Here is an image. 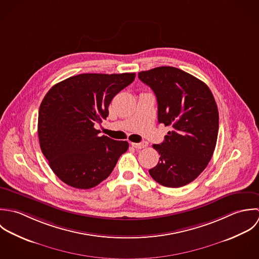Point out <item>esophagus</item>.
<instances>
[{
  "mask_svg": "<svg viewBox=\"0 0 259 259\" xmlns=\"http://www.w3.org/2000/svg\"><path fill=\"white\" fill-rule=\"evenodd\" d=\"M131 145L136 148V149H143L145 147H147L148 143L147 142H141V143H131Z\"/></svg>",
  "mask_w": 259,
  "mask_h": 259,
  "instance_id": "1",
  "label": "esophagus"
}]
</instances>
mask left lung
I'll use <instances>...</instances> for the list:
<instances>
[{
	"instance_id": "8db88e82",
	"label": "left lung",
	"mask_w": 259,
	"mask_h": 259,
	"mask_svg": "<svg viewBox=\"0 0 259 259\" xmlns=\"http://www.w3.org/2000/svg\"><path fill=\"white\" fill-rule=\"evenodd\" d=\"M138 77L155 93L158 122L172 128L161 144L153 145L160 158L149 174L163 186H184L213 155L219 126L214 97L204 82L178 68L157 67Z\"/></svg>"
}]
</instances>
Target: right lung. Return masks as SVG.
<instances>
[{
    "mask_svg": "<svg viewBox=\"0 0 259 259\" xmlns=\"http://www.w3.org/2000/svg\"><path fill=\"white\" fill-rule=\"evenodd\" d=\"M134 79L135 73L80 74L54 85L44 97L38 117L40 147L67 185L95 187L127 151V141L99 136L94 125L107 118L112 99Z\"/></svg>",
    "mask_w": 259,
    "mask_h": 259,
    "instance_id": "obj_1",
    "label": "right lung"
}]
</instances>
